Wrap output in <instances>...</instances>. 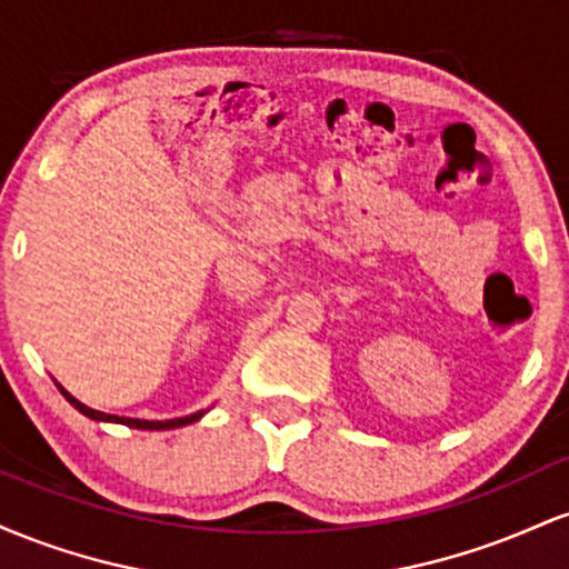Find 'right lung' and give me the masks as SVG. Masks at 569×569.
Returning a JSON list of instances; mask_svg holds the SVG:
<instances>
[{
    "instance_id": "1",
    "label": "right lung",
    "mask_w": 569,
    "mask_h": 569,
    "mask_svg": "<svg viewBox=\"0 0 569 569\" xmlns=\"http://www.w3.org/2000/svg\"><path fill=\"white\" fill-rule=\"evenodd\" d=\"M58 385V382H56ZM58 390H61L63 398L74 407L77 411H82L84 417H90V420L96 422H120V426H128V428H141V430H173V428H181V426H192V422H198L206 411H194V415H187V417H176V420H136V417H117V415H107V411H98V409H90L84 407L82 401H77L74 396L69 393L63 385H58Z\"/></svg>"
}]
</instances>
